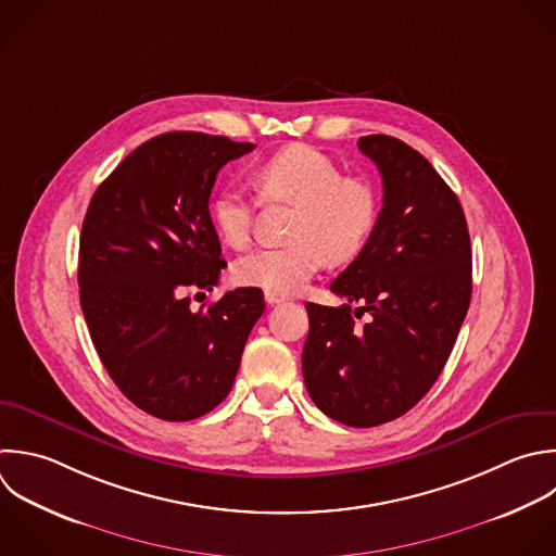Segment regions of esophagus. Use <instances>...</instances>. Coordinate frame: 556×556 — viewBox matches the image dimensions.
Returning a JSON list of instances; mask_svg holds the SVG:
<instances>
[{"instance_id":"esophagus-1","label":"esophagus","mask_w":556,"mask_h":556,"mask_svg":"<svg viewBox=\"0 0 556 556\" xmlns=\"http://www.w3.org/2000/svg\"><path fill=\"white\" fill-rule=\"evenodd\" d=\"M285 300H287V298H285V295H280V293L265 291V302H267V304H271V306H274V304H280V302H285Z\"/></svg>"}]
</instances>
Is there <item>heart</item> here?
Instances as JSON below:
<instances>
[{
  "label": "heart",
  "mask_w": 556,
  "mask_h": 556,
  "mask_svg": "<svg viewBox=\"0 0 556 556\" xmlns=\"http://www.w3.org/2000/svg\"><path fill=\"white\" fill-rule=\"evenodd\" d=\"M263 200L295 204L287 245L258 248L232 265L237 282L289 295L300 291L326 263L354 258L371 239L380 217V195L365 176H341L339 165L311 146H289L254 174ZM217 235L230 248L252 237L254 202L239 189H222L211 202Z\"/></svg>",
  "instance_id": "b5f03b06"
}]
</instances>
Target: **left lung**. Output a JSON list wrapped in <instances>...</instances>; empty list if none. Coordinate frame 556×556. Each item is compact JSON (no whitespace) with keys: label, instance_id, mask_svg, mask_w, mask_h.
I'll return each instance as SVG.
<instances>
[{"label":"left lung","instance_id":"obj_1","mask_svg":"<svg viewBox=\"0 0 556 556\" xmlns=\"http://www.w3.org/2000/svg\"><path fill=\"white\" fill-rule=\"evenodd\" d=\"M358 150L382 176V211L330 285L345 304H306L302 371L321 413L371 428L410 410L439 378L469 308L471 248L458 198L419 152L387 135L361 137Z\"/></svg>","mask_w":556,"mask_h":556}]
</instances>
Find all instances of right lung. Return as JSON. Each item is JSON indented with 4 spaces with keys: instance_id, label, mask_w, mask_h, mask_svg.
Returning a JSON list of instances; mask_svg holds the SVG:
<instances>
[{
    "instance_id": "right-lung-1",
    "label": "right lung",
    "mask_w": 556,
    "mask_h": 556,
    "mask_svg": "<svg viewBox=\"0 0 556 556\" xmlns=\"http://www.w3.org/2000/svg\"><path fill=\"white\" fill-rule=\"evenodd\" d=\"M252 143L167 132L139 146L98 187L80 235V304L122 393L165 421L213 410L232 389L263 291L241 287L200 311L224 269L208 200L219 169Z\"/></svg>"
}]
</instances>
